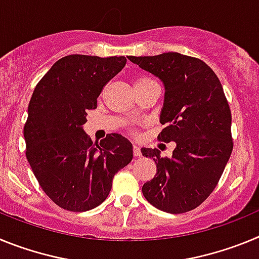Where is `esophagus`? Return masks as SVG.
Masks as SVG:
<instances>
[{
  "instance_id": "esophagus-1",
  "label": "esophagus",
  "mask_w": 259,
  "mask_h": 259,
  "mask_svg": "<svg viewBox=\"0 0 259 259\" xmlns=\"http://www.w3.org/2000/svg\"><path fill=\"white\" fill-rule=\"evenodd\" d=\"M134 155L136 158L141 157V150H140V148H139V145H136V144L134 145Z\"/></svg>"
}]
</instances>
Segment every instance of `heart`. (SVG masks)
Here are the masks:
<instances>
[{
  "label": "heart",
  "instance_id": "heart-1",
  "mask_svg": "<svg viewBox=\"0 0 259 259\" xmlns=\"http://www.w3.org/2000/svg\"><path fill=\"white\" fill-rule=\"evenodd\" d=\"M146 81H152V80H150V79H146V77H140V79H137V80H136V83H135V85H136V84L146 83Z\"/></svg>",
  "mask_w": 259,
  "mask_h": 259
}]
</instances>
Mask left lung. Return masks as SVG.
<instances>
[{
    "label": "left lung",
    "mask_w": 259,
    "mask_h": 259,
    "mask_svg": "<svg viewBox=\"0 0 259 259\" xmlns=\"http://www.w3.org/2000/svg\"><path fill=\"white\" fill-rule=\"evenodd\" d=\"M127 58L163 83L164 128L158 140L176 144L171 158L141 149L157 164L154 178L143 185L144 197L162 211H191L214 191L232 153V118L221 81L205 62L180 53Z\"/></svg>",
    "instance_id": "8db88e82"
}]
</instances>
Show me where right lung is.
Wrapping results in <instances>:
<instances>
[{
    "instance_id": "obj_1",
    "label": "right lung",
    "mask_w": 259,
    "mask_h": 259,
    "mask_svg": "<svg viewBox=\"0 0 259 259\" xmlns=\"http://www.w3.org/2000/svg\"><path fill=\"white\" fill-rule=\"evenodd\" d=\"M125 57L71 54L36 85L24 124L26 157L48 197L68 211L95 209L109 196L114 175L132 161V144L110 134L93 143L84 132L87 111L125 66Z\"/></svg>"
}]
</instances>
